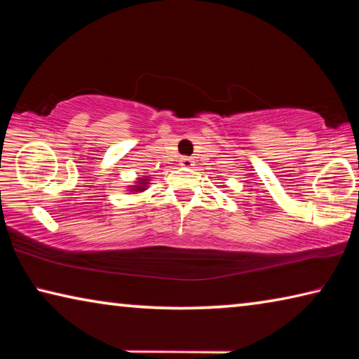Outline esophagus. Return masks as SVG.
<instances>
[{"label": "esophagus", "instance_id": "esophagus-1", "mask_svg": "<svg viewBox=\"0 0 359 359\" xmlns=\"http://www.w3.org/2000/svg\"><path fill=\"white\" fill-rule=\"evenodd\" d=\"M180 166L190 168V166H193V160H191V158H188V156L180 158Z\"/></svg>", "mask_w": 359, "mask_h": 359}]
</instances>
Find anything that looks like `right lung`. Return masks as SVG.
Here are the masks:
<instances>
[{
  "label": "right lung",
  "instance_id": "add662e5",
  "mask_svg": "<svg viewBox=\"0 0 359 359\" xmlns=\"http://www.w3.org/2000/svg\"><path fill=\"white\" fill-rule=\"evenodd\" d=\"M149 184H150V179H149V177H139V179L136 180V184L130 187V191H133V193H141V191H144V190H147Z\"/></svg>",
  "mask_w": 359,
  "mask_h": 359
}]
</instances>
